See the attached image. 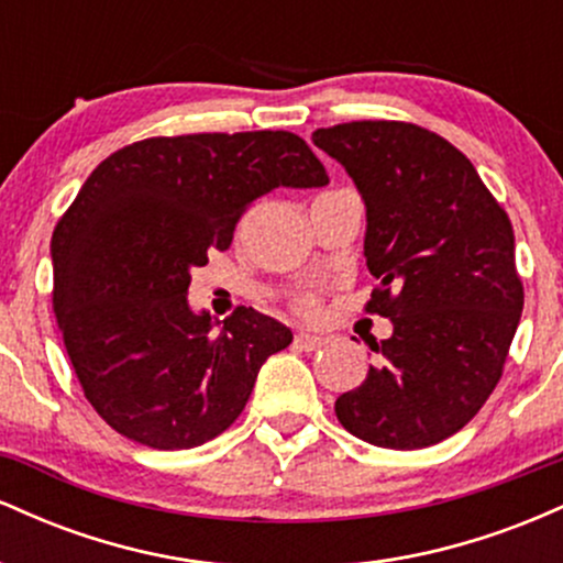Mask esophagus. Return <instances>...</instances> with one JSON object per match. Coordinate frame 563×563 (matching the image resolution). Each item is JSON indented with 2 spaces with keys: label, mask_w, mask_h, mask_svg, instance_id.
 Masks as SVG:
<instances>
[{
  "label": "esophagus",
  "mask_w": 563,
  "mask_h": 563,
  "mask_svg": "<svg viewBox=\"0 0 563 563\" xmlns=\"http://www.w3.org/2000/svg\"><path fill=\"white\" fill-rule=\"evenodd\" d=\"M294 344L303 349V352H314V349H320L322 344H325V339H322V335H318V333H303L301 331V333H296Z\"/></svg>",
  "instance_id": "obj_1"
}]
</instances>
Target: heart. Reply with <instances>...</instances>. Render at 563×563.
Here are the masks:
<instances>
[{
  "label": "heart",
  "instance_id": "1",
  "mask_svg": "<svg viewBox=\"0 0 563 563\" xmlns=\"http://www.w3.org/2000/svg\"><path fill=\"white\" fill-rule=\"evenodd\" d=\"M290 307H294V312L301 314V318H320L322 299L318 290H301V294H296L294 299H290Z\"/></svg>",
  "mask_w": 563,
  "mask_h": 563
}]
</instances>
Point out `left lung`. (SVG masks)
Here are the masks:
<instances>
[{"instance_id": "obj_1", "label": "left lung", "mask_w": 563, "mask_h": 563, "mask_svg": "<svg viewBox=\"0 0 563 563\" xmlns=\"http://www.w3.org/2000/svg\"><path fill=\"white\" fill-rule=\"evenodd\" d=\"M312 142L363 192L378 280L365 312L394 325L335 416L376 448H429L461 431L503 376L525 309L510 219L474 164L418 124L349 121Z\"/></svg>"}]
</instances>
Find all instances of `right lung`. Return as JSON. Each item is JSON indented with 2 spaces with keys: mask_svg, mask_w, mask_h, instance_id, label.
Here are the masks:
<instances>
[{
  "mask_svg": "<svg viewBox=\"0 0 563 563\" xmlns=\"http://www.w3.org/2000/svg\"><path fill=\"white\" fill-rule=\"evenodd\" d=\"M294 132L132 142L89 174L53 232V309L84 397L132 442L187 450L230 429L286 325L238 307L214 331L187 303L190 273L228 251L275 187H322Z\"/></svg>",
  "mask_w": 563,
  "mask_h": 563,
  "instance_id": "1",
  "label": "right lung"
}]
</instances>
